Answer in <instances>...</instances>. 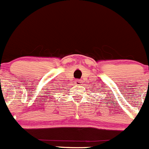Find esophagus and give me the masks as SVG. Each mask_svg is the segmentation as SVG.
I'll return each instance as SVG.
<instances>
[{
    "mask_svg": "<svg viewBox=\"0 0 149 149\" xmlns=\"http://www.w3.org/2000/svg\"><path fill=\"white\" fill-rule=\"evenodd\" d=\"M75 83H76V85H81V83H82V81H81V80L76 79V81H75Z\"/></svg>",
    "mask_w": 149,
    "mask_h": 149,
    "instance_id": "obj_1",
    "label": "esophagus"
}]
</instances>
